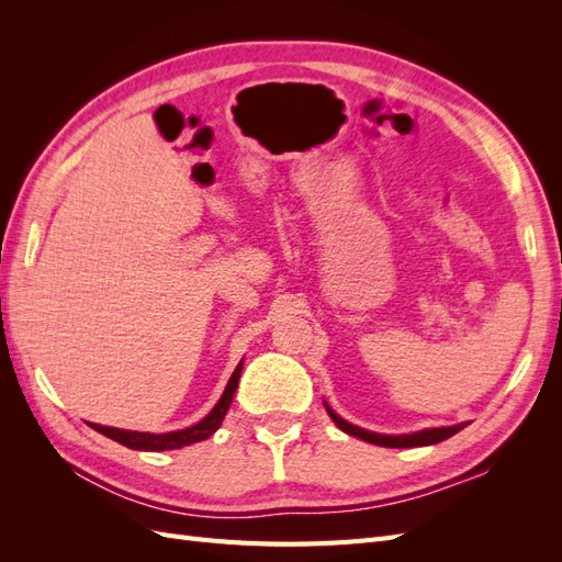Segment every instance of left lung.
I'll use <instances>...</instances> for the list:
<instances>
[{
    "label": "left lung",
    "mask_w": 562,
    "mask_h": 562,
    "mask_svg": "<svg viewBox=\"0 0 562 562\" xmlns=\"http://www.w3.org/2000/svg\"><path fill=\"white\" fill-rule=\"evenodd\" d=\"M328 415L333 417V422L337 424L339 429L347 431L349 436H356L361 440H368V443H375V446H382V448H419V446H434V443H440V440H446L450 436H454L457 431H462L467 427L464 424H454V427H440V429H424V431H417V434H403V436H384V434H372V431H366L361 427H353V424L345 422L339 415H335L330 407H326Z\"/></svg>",
    "instance_id": "obj_1"
}]
</instances>
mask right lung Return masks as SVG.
Wrapping results in <instances>:
<instances>
[{
	"instance_id": "right-lung-1",
	"label": "right lung",
	"mask_w": 562,
	"mask_h": 562,
	"mask_svg": "<svg viewBox=\"0 0 562 562\" xmlns=\"http://www.w3.org/2000/svg\"><path fill=\"white\" fill-rule=\"evenodd\" d=\"M241 368L244 361L236 366L234 375L229 378L227 386H225V394L220 396V401L215 403L213 411L203 417L194 427H187L180 431H171V434H143V431H124V429H114V427H103V424H91V429H95L98 434H103L116 443H122L131 450H149V452H159V450H178L184 446H192L199 443V440H206L209 436H213L220 424H223L227 411H229V403L234 398V391L239 386V378H241Z\"/></svg>"
}]
</instances>
